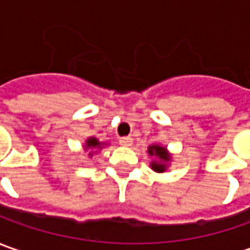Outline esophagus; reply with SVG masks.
I'll return each mask as SVG.
<instances>
[{
  "mask_svg": "<svg viewBox=\"0 0 250 250\" xmlns=\"http://www.w3.org/2000/svg\"><path fill=\"white\" fill-rule=\"evenodd\" d=\"M119 141H120V145H123V146H131L133 145V138L131 137H122Z\"/></svg>",
  "mask_w": 250,
  "mask_h": 250,
  "instance_id": "1",
  "label": "esophagus"
}]
</instances>
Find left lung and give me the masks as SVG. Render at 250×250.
Wrapping results in <instances>:
<instances>
[{
  "instance_id": "left-lung-1",
  "label": "left lung",
  "mask_w": 250,
  "mask_h": 250,
  "mask_svg": "<svg viewBox=\"0 0 250 250\" xmlns=\"http://www.w3.org/2000/svg\"><path fill=\"white\" fill-rule=\"evenodd\" d=\"M148 155L152 158L151 168L156 173H165L170 167V162L173 160V155L167 151V148L159 144L149 145Z\"/></svg>"
}]
</instances>
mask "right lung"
Here are the masks:
<instances>
[{
	"label": "right lung",
	"mask_w": 250,
	"mask_h": 250,
	"mask_svg": "<svg viewBox=\"0 0 250 250\" xmlns=\"http://www.w3.org/2000/svg\"><path fill=\"white\" fill-rule=\"evenodd\" d=\"M108 144L106 142H101L98 138L95 137H88L85 140V144H84V151H88V156H92L94 153H97L98 151H101L104 146H106Z\"/></svg>",
	"instance_id": "1"
}]
</instances>
